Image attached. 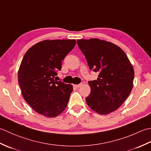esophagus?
<instances>
[{"instance_id": "1", "label": "esophagus", "mask_w": 151, "mask_h": 151, "mask_svg": "<svg viewBox=\"0 0 151 151\" xmlns=\"http://www.w3.org/2000/svg\"><path fill=\"white\" fill-rule=\"evenodd\" d=\"M82 86V84H76V85H74V87L76 88H78L81 87V86Z\"/></svg>"}]
</instances>
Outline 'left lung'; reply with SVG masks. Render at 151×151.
<instances>
[{"label": "left lung", "mask_w": 151, "mask_h": 151, "mask_svg": "<svg viewBox=\"0 0 151 151\" xmlns=\"http://www.w3.org/2000/svg\"><path fill=\"white\" fill-rule=\"evenodd\" d=\"M89 69L99 72L89 81L91 92L86 103L97 113L116 110L129 97L133 87L134 70L127 54L115 44L99 39L76 40Z\"/></svg>", "instance_id": "8db88e82"}]
</instances>
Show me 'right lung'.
I'll return each instance as SVG.
<instances>
[{
  "label": "right lung",
  "instance_id": "right-lung-1",
  "mask_svg": "<svg viewBox=\"0 0 151 151\" xmlns=\"http://www.w3.org/2000/svg\"><path fill=\"white\" fill-rule=\"evenodd\" d=\"M75 44V40H45L30 48L22 60L18 72L22 95L44 116L56 117L67 107L73 86L54 77Z\"/></svg>",
  "mask_w": 151,
  "mask_h": 151
}]
</instances>
